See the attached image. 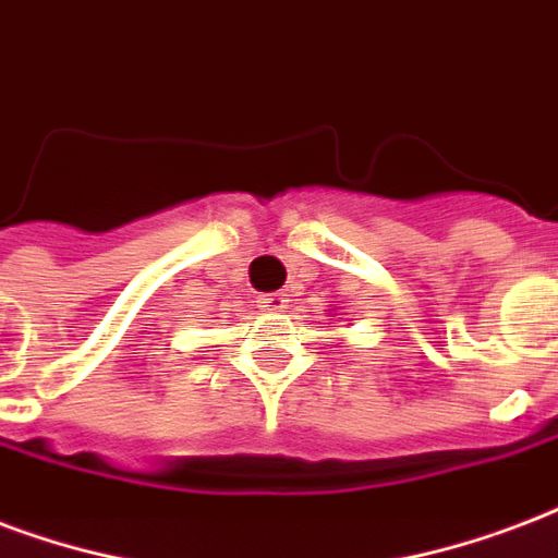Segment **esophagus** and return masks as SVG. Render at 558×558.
Segmentation results:
<instances>
[{
  "label": "esophagus",
  "instance_id": "1",
  "mask_svg": "<svg viewBox=\"0 0 558 558\" xmlns=\"http://www.w3.org/2000/svg\"><path fill=\"white\" fill-rule=\"evenodd\" d=\"M260 307L269 310V313H283L289 307L287 292H271V295L260 298Z\"/></svg>",
  "mask_w": 558,
  "mask_h": 558
}]
</instances>
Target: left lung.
I'll list each match as a JSON object with an SVG mask.
<instances>
[{
    "label": "left lung",
    "mask_w": 558,
    "mask_h": 558,
    "mask_svg": "<svg viewBox=\"0 0 558 558\" xmlns=\"http://www.w3.org/2000/svg\"><path fill=\"white\" fill-rule=\"evenodd\" d=\"M333 316H339V313H333Z\"/></svg>",
    "instance_id": "1"
}]
</instances>
